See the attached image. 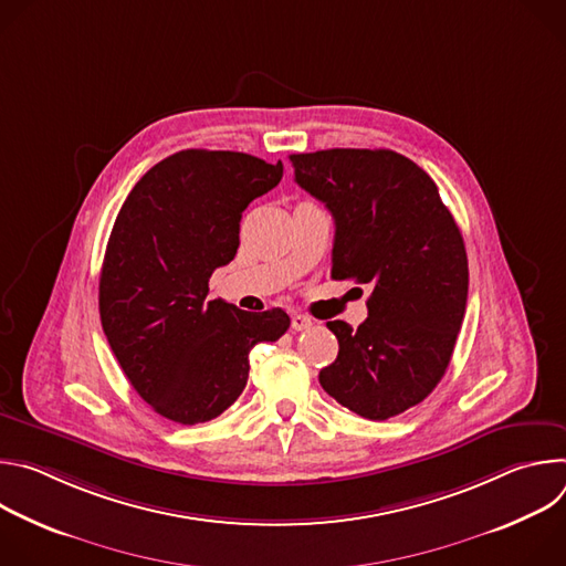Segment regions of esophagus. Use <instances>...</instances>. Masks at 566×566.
<instances>
[{
  "instance_id": "34e87169",
  "label": "esophagus",
  "mask_w": 566,
  "mask_h": 566,
  "mask_svg": "<svg viewBox=\"0 0 566 566\" xmlns=\"http://www.w3.org/2000/svg\"><path fill=\"white\" fill-rule=\"evenodd\" d=\"M291 327H293L295 332L311 329V327H313V319H311L308 315H304V313H293V317H291Z\"/></svg>"
}]
</instances>
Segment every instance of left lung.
<instances>
[{
	"label": "left lung",
	"instance_id": "left-lung-1",
	"mask_svg": "<svg viewBox=\"0 0 566 566\" xmlns=\"http://www.w3.org/2000/svg\"><path fill=\"white\" fill-rule=\"evenodd\" d=\"M295 181L336 223L332 277L369 284L358 329L334 319L338 358L319 385L363 419L406 412L443 378L468 300L461 230L437 184L391 149L291 154Z\"/></svg>",
	"mask_w": 566,
	"mask_h": 566
}]
</instances>
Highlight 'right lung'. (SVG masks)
I'll return each mask as SVG.
<instances>
[{"instance_id":"right-lung-1","label":"right lung","mask_w":566,"mask_h":566,"mask_svg":"<svg viewBox=\"0 0 566 566\" xmlns=\"http://www.w3.org/2000/svg\"><path fill=\"white\" fill-rule=\"evenodd\" d=\"M282 172V160L184 149L145 172L116 217L101 322L127 380L160 417L181 426L219 417L247 387L251 349L291 325L282 308L208 300L210 275L239 249L241 212Z\"/></svg>"}]
</instances>
